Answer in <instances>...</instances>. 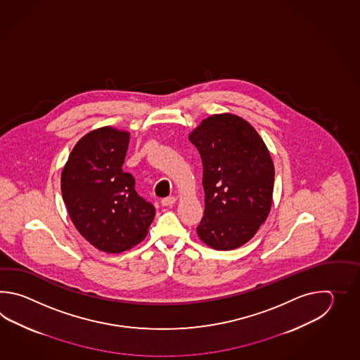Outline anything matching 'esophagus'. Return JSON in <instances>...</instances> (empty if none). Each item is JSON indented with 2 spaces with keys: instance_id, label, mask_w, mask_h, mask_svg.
<instances>
[{
  "instance_id": "1",
  "label": "esophagus",
  "mask_w": 360,
  "mask_h": 360,
  "mask_svg": "<svg viewBox=\"0 0 360 360\" xmlns=\"http://www.w3.org/2000/svg\"><path fill=\"white\" fill-rule=\"evenodd\" d=\"M177 199L175 197H167V198L162 199V206L171 207L176 203Z\"/></svg>"
}]
</instances>
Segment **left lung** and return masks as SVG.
<instances>
[{"mask_svg":"<svg viewBox=\"0 0 360 360\" xmlns=\"http://www.w3.org/2000/svg\"><path fill=\"white\" fill-rule=\"evenodd\" d=\"M203 163L205 214L197 228L217 251L245 245L268 219L274 163L252 124L239 115L207 117L189 134Z\"/></svg>","mask_w":360,"mask_h":360,"instance_id":"left-lung-1","label":"left lung"}]
</instances>
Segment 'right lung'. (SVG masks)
Listing matches in <instances>:
<instances>
[{"label": "right lung", "mask_w": 360, "mask_h": 360, "mask_svg": "<svg viewBox=\"0 0 360 360\" xmlns=\"http://www.w3.org/2000/svg\"><path fill=\"white\" fill-rule=\"evenodd\" d=\"M130 132L104 126L77 141L61 171V194L69 217L95 248L120 253L148 234L155 208L123 172Z\"/></svg>", "instance_id": "1"}]
</instances>
